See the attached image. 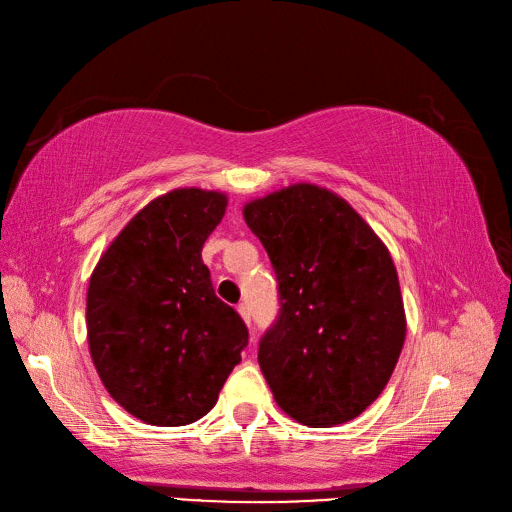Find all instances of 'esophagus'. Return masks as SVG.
Wrapping results in <instances>:
<instances>
[{
	"mask_svg": "<svg viewBox=\"0 0 512 512\" xmlns=\"http://www.w3.org/2000/svg\"><path fill=\"white\" fill-rule=\"evenodd\" d=\"M237 312H239V316L243 318V322L247 324V327H250V322H252V314H250V307H247L245 303H241V305L237 307Z\"/></svg>",
	"mask_w": 512,
	"mask_h": 512,
	"instance_id": "1",
	"label": "esophagus"
}]
</instances>
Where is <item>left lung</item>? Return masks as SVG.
<instances>
[{"instance_id":"obj_1","label":"left lung","mask_w":512,"mask_h":512,"mask_svg":"<svg viewBox=\"0 0 512 512\" xmlns=\"http://www.w3.org/2000/svg\"><path fill=\"white\" fill-rule=\"evenodd\" d=\"M280 282V318L258 365L275 404L309 427L365 412L406 342V309L389 247L346 198L292 183L243 205Z\"/></svg>"}]
</instances>
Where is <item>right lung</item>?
<instances>
[{"mask_svg": "<svg viewBox=\"0 0 512 512\" xmlns=\"http://www.w3.org/2000/svg\"><path fill=\"white\" fill-rule=\"evenodd\" d=\"M228 196L177 188L153 198L102 252L87 288V344L117 404L156 427L190 425L218 401L247 329L215 297L203 245Z\"/></svg>", "mask_w": 512, "mask_h": 512, "instance_id": "add662e5", "label": "right lung"}]
</instances>
